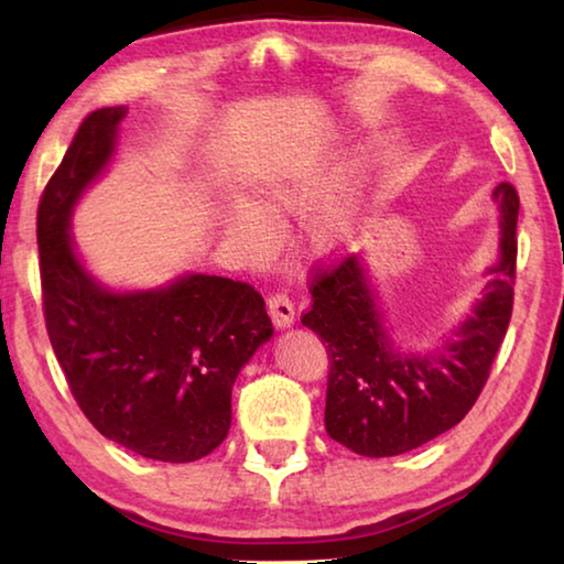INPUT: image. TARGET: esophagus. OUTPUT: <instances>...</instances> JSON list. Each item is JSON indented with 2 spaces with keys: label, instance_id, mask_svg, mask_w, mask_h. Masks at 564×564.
I'll return each mask as SVG.
<instances>
[{
  "label": "esophagus",
  "instance_id": "obj_1",
  "mask_svg": "<svg viewBox=\"0 0 564 564\" xmlns=\"http://www.w3.org/2000/svg\"><path fill=\"white\" fill-rule=\"evenodd\" d=\"M269 313L271 321L275 323V328H291L295 321V308L293 301L285 293H275L269 299Z\"/></svg>",
  "mask_w": 564,
  "mask_h": 564
}]
</instances>
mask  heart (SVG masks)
<instances>
[{"label": "heart", "instance_id": "heart-1", "mask_svg": "<svg viewBox=\"0 0 564 564\" xmlns=\"http://www.w3.org/2000/svg\"><path fill=\"white\" fill-rule=\"evenodd\" d=\"M376 149L360 151L358 164L373 161ZM318 188L316 166H305L293 156H271L253 171L251 202H234L226 214L228 234L256 253H269L279 243L281 228L275 218L299 212ZM350 231L348 212L340 206H321L305 218L303 236L311 253L323 256L336 251Z\"/></svg>", "mask_w": 564, "mask_h": 564}]
</instances>
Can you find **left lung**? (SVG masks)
<instances>
[{"label": "left lung", "instance_id": "1", "mask_svg": "<svg viewBox=\"0 0 564 564\" xmlns=\"http://www.w3.org/2000/svg\"><path fill=\"white\" fill-rule=\"evenodd\" d=\"M492 202L500 208L498 259L488 265L482 295L441 346H398L362 253L313 283V305L301 323L328 350L326 431L348 451L410 453L451 431L475 405L508 330L518 256V191L498 184Z\"/></svg>", "mask_w": 564, "mask_h": 564}]
</instances>
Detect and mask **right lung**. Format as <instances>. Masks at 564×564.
<instances>
[{
  "label": "right lung",
  "instance_id": "right-lung-1",
  "mask_svg": "<svg viewBox=\"0 0 564 564\" xmlns=\"http://www.w3.org/2000/svg\"><path fill=\"white\" fill-rule=\"evenodd\" d=\"M127 107L89 113L36 214L44 318L72 395L97 431L161 463H194L231 427L238 373L273 326L253 285L178 273L111 289L76 251L72 216L119 151Z\"/></svg>",
  "mask_w": 564,
  "mask_h": 564
}]
</instances>
